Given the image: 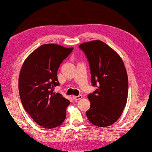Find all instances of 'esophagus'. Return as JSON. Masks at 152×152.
<instances>
[{"label": "esophagus", "mask_w": 152, "mask_h": 152, "mask_svg": "<svg viewBox=\"0 0 152 152\" xmlns=\"http://www.w3.org/2000/svg\"><path fill=\"white\" fill-rule=\"evenodd\" d=\"M72 98H73L75 101L79 100V99L82 98V95H79L78 96H72Z\"/></svg>", "instance_id": "esophagus-1"}]
</instances>
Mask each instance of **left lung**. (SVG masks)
<instances>
[{"mask_svg":"<svg viewBox=\"0 0 152 152\" xmlns=\"http://www.w3.org/2000/svg\"><path fill=\"white\" fill-rule=\"evenodd\" d=\"M90 66L91 84L96 86L88 95L91 107L86 112L91 123L105 127L122 115L128 95V77L119 55L103 41L95 40L80 44Z\"/></svg>","mask_w":152,"mask_h":152,"instance_id":"8db88e82","label":"left lung"}]
</instances>
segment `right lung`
Returning a JSON list of instances; mask_svg holds the SVG:
<instances>
[{
  "label": "right lung",
  "instance_id": "add662e5",
  "mask_svg": "<svg viewBox=\"0 0 152 152\" xmlns=\"http://www.w3.org/2000/svg\"><path fill=\"white\" fill-rule=\"evenodd\" d=\"M57 44H44L25 60L18 78V90L24 109L39 125L54 129L63 123L70 101L54 93L59 86L57 70L72 53Z\"/></svg>",
  "mask_w": 152,
  "mask_h": 152
}]
</instances>
